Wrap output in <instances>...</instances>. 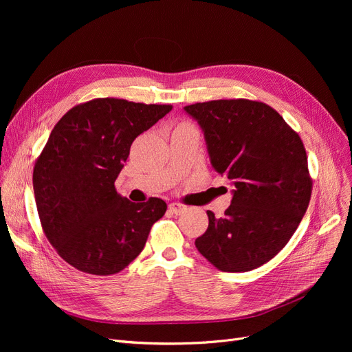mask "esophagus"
Returning <instances> with one entry per match:
<instances>
[{
    "mask_svg": "<svg viewBox=\"0 0 352 352\" xmlns=\"http://www.w3.org/2000/svg\"><path fill=\"white\" fill-rule=\"evenodd\" d=\"M168 208L175 215H181V214H184V212L187 211V207L182 206V204H178V202H173V204L168 206Z\"/></svg>",
    "mask_w": 352,
    "mask_h": 352,
    "instance_id": "1",
    "label": "esophagus"
}]
</instances>
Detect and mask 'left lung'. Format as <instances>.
Returning <instances> with one entry per match:
<instances>
[{
	"label": "left lung",
	"mask_w": 352,
	"mask_h": 352,
	"mask_svg": "<svg viewBox=\"0 0 352 352\" xmlns=\"http://www.w3.org/2000/svg\"><path fill=\"white\" fill-rule=\"evenodd\" d=\"M184 111L204 133L212 168L234 187L223 218L207 211L210 224L195 247L221 271L261 267L285 247L308 208L304 144L264 102L217 100Z\"/></svg>",
	"instance_id": "obj_1"
}]
</instances>
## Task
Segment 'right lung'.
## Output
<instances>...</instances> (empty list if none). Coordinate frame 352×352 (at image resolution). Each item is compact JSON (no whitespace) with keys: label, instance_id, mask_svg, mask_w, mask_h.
<instances>
[{"label":"right lung","instance_id":"right-lung-1","mask_svg":"<svg viewBox=\"0 0 352 352\" xmlns=\"http://www.w3.org/2000/svg\"><path fill=\"white\" fill-rule=\"evenodd\" d=\"M171 105L98 98L57 122L32 174L35 204L51 245L74 268L94 275L122 271L142 251L165 201L135 204L116 191L133 141Z\"/></svg>","mask_w":352,"mask_h":352}]
</instances>
